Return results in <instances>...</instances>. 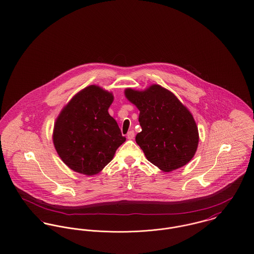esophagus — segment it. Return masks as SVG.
Returning a JSON list of instances; mask_svg holds the SVG:
<instances>
[{
    "label": "esophagus",
    "instance_id": "obj_1",
    "mask_svg": "<svg viewBox=\"0 0 254 254\" xmlns=\"http://www.w3.org/2000/svg\"><path fill=\"white\" fill-rule=\"evenodd\" d=\"M127 138L129 139V140L133 139V138H134V131H133V130H129V131L127 132Z\"/></svg>",
    "mask_w": 254,
    "mask_h": 254
}]
</instances>
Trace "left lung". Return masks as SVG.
<instances>
[{
	"instance_id": "8db88e82",
	"label": "left lung",
	"mask_w": 254,
	"mask_h": 254,
	"mask_svg": "<svg viewBox=\"0 0 254 254\" xmlns=\"http://www.w3.org/2000/svg\"><path fill=\"white\" fill-rule=\"evenodd\" d=\"M125 94L140 111L142 130L135 140L147 160L165 172L188 164L198 144L197 125L190 111L161 85L141 91L127 88Z\"/></svg>"
}]
</instances>
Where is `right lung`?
Wrapping results in <instances>:
<instances>
[{"label": "right lung", "instance_id": "obj_1", "mask_svg": "<svg viewBox=\"0 0 254 254\" xmlns=\"http://www.w3.org/2000/svg\"><path fill=\"white\" fill-rule=\"evenodd\" d=\"M113 100L111 92L89 85L62 109L55 124L53 140L68 168L94 175L112 161L116 150L126 141L108 113Z\"/></svg>", "mask_w": 254, "mask_h": 254}]
</instances>
